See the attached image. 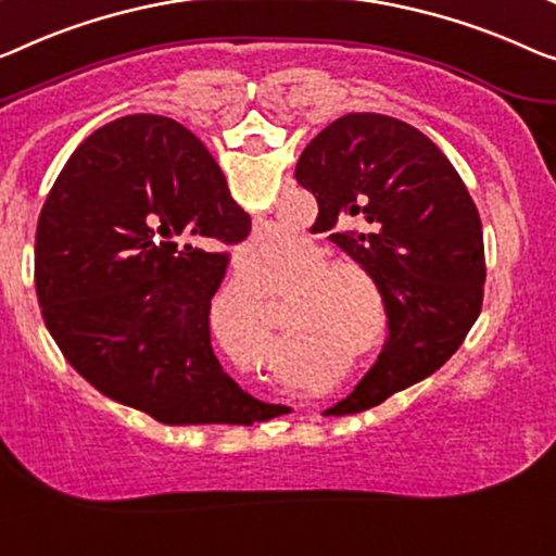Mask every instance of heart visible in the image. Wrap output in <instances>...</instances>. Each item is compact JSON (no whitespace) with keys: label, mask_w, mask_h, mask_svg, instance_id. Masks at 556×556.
<instances>
[{"label":"heart","mask_w":556,"mask_h":556,"mask_svg":"<svg viewBox=\"0 0 556 556\" xmlns=\"http://www.w3.org/2000/svg\"><path fill=\"white\" fill-rule=\"evenodd\" d=\"M285 251L287 239L281 235L256 237L244 252V269L250 277L275 275ZM281 262L275 289H287L281 306L289 337L287 362L304 359L306 354L342 352L354 344L362 350L377 339L384 314L382 289L362 262L329 256L325 247L312 239H296ZM212 327L231 352L262 364L275 362V334L264 314L262 287L235 279L222 289L212 306Z\"/></svg>","instance_id":"heart-1"}]
</instances>
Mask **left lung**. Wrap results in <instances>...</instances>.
I'll return each mask as SVG.
<instances>
[{
    "mask_svg": "<svg viewBox=\"0 0 556 556\" xmlns=\"http://www.w3.org/2000/svg\"><path fill=\"white\" fill-rule=\"evenodd\" d=\"M321 229L382 289L387 339L359 384L325 417L377 407L442 367L482 312L484 242L477 206L432 139L387 114H344L296 162Z\"/></svg>",
    "mask_w": 556,
    "mask_h": 556,
    "instance_id": "1",
    "label": "left lung"
}]
</instances>
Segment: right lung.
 Instances as JSON below:
<instances>
[{
	"mask_svg": "<svg viewBox=\"0 0 556 556\" xmlns=\"http://www.w3.org/2000/svg\"><path fill=\"white\" fill-rule=\"evenodd\" d=\"M252 219L179 122L129 114L89 135L41 206L35 279L62 354L89 384L162 425H252L289 407L214 357L210 309Z\"/></svg>",
	"mask_w": 556,
	"mask_h": 556,
	"instance_id": "add662e5",
	"label": "right lung"
}]
</instances>
